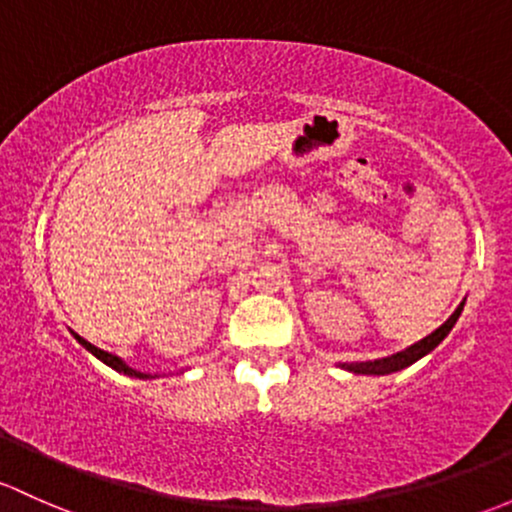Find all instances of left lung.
<instances>
[{
	"instance_id": "obj_1",
	"label": "left lung",
	"mask_w": 512,
	"mask_h": 512,
	"mask_svg": "<svg viewBox=\"0 0 512 512\" xmlns=\"http://www.w3.org/2000/svg\"><path fill=\"white\" fill-rule=\"evenodd\" d=\"M461 309H464V304L459 306V309L454 311V314L449 316V319L441 324L437 331L429 333L427 338H422L419 343H414V346L407 348V351L392 355V358H383V360H365V363H343L341 368L346 370H353V373H363V375H387V373H395V370H402L407 368V365H412L414 360H419L422 355H427L429 351H434V348L439 346L441 341L446 338V333L451 331L456 324V319L461 316Z\"/></svg>"
}]
</instances>
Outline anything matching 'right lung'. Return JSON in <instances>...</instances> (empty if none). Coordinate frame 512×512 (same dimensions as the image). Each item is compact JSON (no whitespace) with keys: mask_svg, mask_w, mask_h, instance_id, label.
Masks as SVG:
<instances>
[{"mask_svg":"<svg viewBox=\"0 0 512 512\" xmlns=\"http://www.w3.org/2000/svg\"><path fill=\"white\" fill-rule=\"evenodd\" d=\"M73 336L78 338V343H80V346H85V348H88L90 353H93V355H98V358L102 360V363H107V365H110V368L120 370V373H125V375H132V378H152V375H144V373H137V370H132V368H129L127 363H122V360L117 358V355H112V353L102 351V348H95L93 343H88V341H85V338H80L78 333H73Z\"/></svg>","mask_w":512,"mask_h":512,"instance_id":"obj_1","label":"right lung"}]
</instances>
